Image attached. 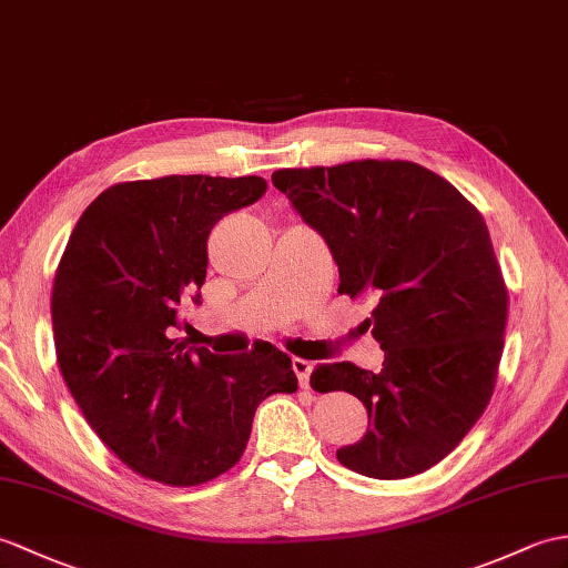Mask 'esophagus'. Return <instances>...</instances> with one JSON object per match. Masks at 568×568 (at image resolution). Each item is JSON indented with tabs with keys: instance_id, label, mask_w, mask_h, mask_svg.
Wrapping results in <instances>:
<instances>
[{
	"instance_id": "1",
	"label": "esophagus",
	"mask_w": 568,
	"mask_h": 568,
	"mask_svg": "<svg viewBox=\"0 0 568 568\" xmlns=\"http://www.w3.org/2000/svg\"><path fill=\"white\" fill-rule=\"evenodd\" d=\"M293 371L300 379V387H307L310 385V373H312V363L305 358H293Z\"/></svg>"
}]
</instances>
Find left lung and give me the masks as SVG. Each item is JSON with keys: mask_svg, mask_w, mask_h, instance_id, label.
Here are the masks:
<instances>
[{"mask_svg": "<svg viewBox=\"0 0 568 568\" xmlns=\"http://www.w3.org/2000/svg\"><path fill=\"white\" fill-rule=\"evenodd\" d=\"M273 186L320 232L338 293L375 300L382 371L314 367V392H348L367 408L363 440L338 463L373 479L438 465L489 404L508 320V287L481 213L450 181L404 160L278 169Z\"/></svg>", "mask_w": 568, "mask_h": 568, "instance_id": "left-lung-1", "label": "left lung"}]
</instances>
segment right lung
Returning a JSON list of instances; mask_svg holds the SVG:
<instances>
[{"label":"right lung","mask_w":568,"mask_h":568,"mask_svg":"<svg viewBox=\"0 0 568 568\" xmlns=\"http://www.w3.org/2000/svg\"><path fill=\"white\" fill-rule=\"evenodd\" d=\"M266 189L261 176L123 181L64 246L50 297L62 379L101 443L144 479L220 477L242 459L256 406L297 392L293 361L271 344L215 355L171 336L183 297L205 283L210 230Z\"/></svg>","instance_id":"right-lung-1"}]
</instances>
